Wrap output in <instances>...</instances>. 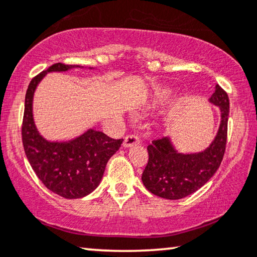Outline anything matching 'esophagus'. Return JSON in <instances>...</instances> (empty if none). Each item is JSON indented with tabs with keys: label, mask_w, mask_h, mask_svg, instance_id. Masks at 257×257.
<instances>
[{
	"label": "esophagus",
	"mask_w": 257,
	"mask_h": 257,
	"mask_svg": "<svg viewBox=\"0 0 257 257\" xmlns=\"http://www.w3.org/2000/svg\"><path fill=\"white\" fill-rule=\"evenodd\" d=\"M140 143V139L138 136L134 135V134H131V135H126L124 141H123V146L126 147V148H129V147H133V146H136Z\"/></svg>",
	"instance_id": "1"
}]
</instances>
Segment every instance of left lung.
<instances>
[{
	"label": "left lung",
	"mask_w": 257,
	"mask_h": 257,
	"mask_svg": "<svg viewBox=\"0 0 257 257\" xmlns=\"http://www.w3.org/2000/svg\"><path fill=\"white\" fill-rule=\"evenodd\" d=\"M209 101L220 108L221 124L216 138L204 152L177 153L169 138L156 139L147 147L149 160L142 182L152 194L167 200H180L200 189L216 173L227 145L229 97L216 84Z\"/></svg>",
	"instance_id": "obj_1"
}]
</instances>
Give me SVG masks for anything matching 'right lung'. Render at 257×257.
<instances>
[{
  "label": "right lung",
  "mask_w": 257,
  "mask_h": 257,
  "mask_svg": "<svg viewBox=\"0 0 257 257\" xmlns=\"http://www.w3.org/2000/svg\"><path fill=\"white\" fill-rule=\"evenodd\" d=\"M75 67L80 66L55 63L30 81L22 121L23 148L33 170L48 189L66 198L83 197L96 189L109 159L123 141L93 129L69 142H49L39 134L33 118L37 84L49 71H67Z\"/></svg>",
  "instance_id": "obj_1"
}]
</instances>
